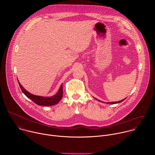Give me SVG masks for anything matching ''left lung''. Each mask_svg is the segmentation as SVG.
Wrapping results in <instances>:
<instances>
[{"mask_svg": "<svg viewBox=\"0 0 155 155\" xmlns=\"http://www.w3.org/2000/svg\"><path fill=\"white\" fill-rule=\"evenodd\" d=\"M95 99H96V100H97L96 98H95V97H94ZM126 99V98H125ZM125 99H123V100H121V101H117V102H107V104H118V103H120V102H123ZM97 101H99V100H97ZM100 102H102V101H99Z\"/></svg>", "mask_w": 155, "mask_h": 155, "instance_id": "obj_1", "label": "left lung"}]
</instances>
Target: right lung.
I'll list each match as a JSON object with an SVG mask.
<instances>
[{
	"label": "right lung",
	"instance_id": "obj_1",
	"mask_svg": "<svg viewBox=\"0 0 155 155\" xmlns=\"http://www.w3.org/2000/svg\"><path fill=\"white\" fill-rule=\"evenodd\" d=\"M19 85L21 87V91L23 93L31 100H32L34 102H35L36 104L38 105L41 106H51L54 105L56 104H58L61 99L62 97V84H61L60 88L59 89L58 93L51 97H43V96H36L34 95L28 91H26L25 88L22 86L21 83L18 81Z\"/></svg>",
	"mask_w": 155,
	"mask_h": 155
}]
</instances>
